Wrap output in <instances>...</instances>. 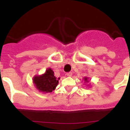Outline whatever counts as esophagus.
Segmentation results:
<instances>
[{"mask_svg": "<svg viewBox=\"0 0 130 130\" xmlns=\"http://www.w3.org/2000/svg\"><path fill=\"white\" fill-rule=\"evenodd\" d=\"M66 76H68V77H70V76H72V72H68V73L66 74Z\"/></svg>", "mask_w": 130, "mask_h": 130, "instance_id": "34e87169", "label": "esophagus"}]
</instances>
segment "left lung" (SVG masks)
<instances>
[{
  "instance_id": "8db88e82",
  "label": "left lung",
  "mask_w": 130,
  "mask_h": 130,
  "mask_svg": "<svg viewBox=\"0 0 130 130\" xmlns=\"http://www.w3.org/2000/svg\"><path fill=\"white\" fill-rule=\"evenodd\" d=\"M84 80L85 81V83H88V82H89V80H88V78L87 77L84 78Z\"/></svg>"
}]
</instances>
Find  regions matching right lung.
<instances>
[{
    "instance_id": "right-lung-1",
    "label": "right lung",
    "mask_w": 130,
    "mask_h": 130,
    "mask_svg": "<svg viewBox=\"0 0 130 130\" xmlns=\"http://www.w3.org/2000/svg\"><path fill=\"white\" fill-rule=\"evenodd\" d=\"M60 78L57 79L54 72L51 68H47L45 72L39 76H35L33 79L35 87L42 93H51L55 90L58 84Z\"/></svg>"
}]
</instances>
